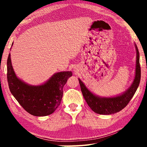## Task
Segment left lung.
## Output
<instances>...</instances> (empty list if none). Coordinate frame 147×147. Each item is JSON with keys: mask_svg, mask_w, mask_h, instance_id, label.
Segmentation results:
<instances>
[{"mask_svg": "<svg viewBox=\"0 0 147 147\" xmlns=\"http://www.w3.org/2000/svg\"><path fill=\"white\" fill-rule=\"evenodd\" d=\"M136 75L133 83L131 86L124 93L120 95L113 96V97H100L96 96L86 88L84 84L80 80L79 83L80 85L82 93L86 101L92 110L96 113L101 115H110L122 110L127 106L131 98L138 89L141 80V67L139 64V53L136 44Z\"/></svg>", "mask_w": 147, "mask_h": 147, "instance_id": "left-lung-1", "label": "left lung"}]
</instances>
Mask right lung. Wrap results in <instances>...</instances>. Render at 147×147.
Segmentation results:
<instances>
[{
	"mask_svg": "<svg viewBox=\"0 0 147 147\" xmlns=\"http://www.w3.org/2000/svg\"><path fill=\"white\" fill-rule=\"evenodd\" d=\"M72 74L71 71L59 72L42 85L30 86L17 77L11 65L10 54L7 60L9 90L20 105L34 116H47L56 110L61 103L63 86Z\"/></svg>",
	"mask_w": 147,
	"mask_h": 147,
	"instance_id": "right-lung-1",
	"label": "right lung"
}]
</instances>
